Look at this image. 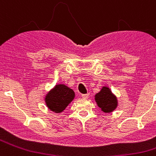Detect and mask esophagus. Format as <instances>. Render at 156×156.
<instances>
[{
  "label": "esophagus",
  "mask_w": 156,
  "mask_h": 156,
  "mask_svg": "<svg viewBox=\"0 0 156 156\" xmlns=\"http://www.w3.org/2000/svg\"><path fill=\"white\" fill-rule=\"evenodd\" d=\"M88 97H89V94H82V98H88Z\"/></svg>",
  "instance_id": "34e87169"
}]
</instances>
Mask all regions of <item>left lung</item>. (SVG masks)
Returning <instances> with one entry per match:
<instances>
[{"instance_id": "8db88e82", "label": "left lung", "mask_w": 156, "mask_h": 156, "mask_svg": "<svg viewBox=\"0 0 156 156\" xmlns=\"http://www.w3.org/2000/svg\"><path fill=\"white\" fill-rule=\"evenodd\" d=\"M95 101L101 111L105 113L113 112L118 105L116 97L108 87H103L100 91L95 94Z\"/></svg>"}]
</instances>
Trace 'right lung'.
I'll return each instance as SVG.
<instances>
[{"label":"right lung","mask_w":156,"mask_h":156,"mask_svg":"<svg viewBox=\"0 0 156 156\" xmlns=\"http://www.w3.org/2000/svg\"><path fill=\"white\" fill-rule=\"evenodd\" d=\"M75 98V93L71 88L64 84H57L45 96L48 108L55 113L62 112Z\"/></svg>","instance_id":"right-lung-1"}]
</instances>
